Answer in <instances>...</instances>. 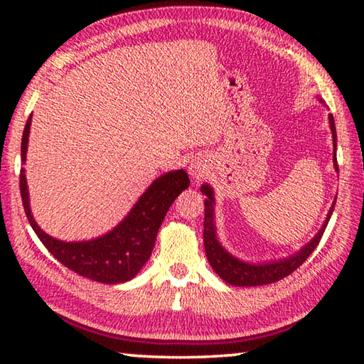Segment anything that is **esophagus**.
Instances as JSON below:
<instances>
[{
    "label": "esophagus",
    "mask_w": 364,
    "mask_h": 364,
    "mask_svg": "<svg viewBox=\"0 0 364 364\" xmlns=\"http://www.w3.org/2000/svg\"><path fill=\"white\" fill-rule=\"evenodd\" d=\"M188 170H189L191 180H193L194 183H199L202 178H204V175L207 173V165H205L204 160L196 157V159L191 160Z\"/></svg>",
    "instance_id": "34e87169"
}]
</instances>
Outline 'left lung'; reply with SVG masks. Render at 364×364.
Wrapping results in <instances>:
<instances>
[{
	"instance_id": "1",
	"label": "left lung",
	"mask_w": 364,
	"mask_h": 364,
	"mask_svg": "<svg viewBox=\"0 0 364 364\" xmlns=\"http://www.w3.org/2000/svg\"><path fill=\"white\" fill-rule=\"evenodd\" d=\"M318 101L326 106V102L318 97ZM329 119V128L332 133V164H334V170L338 173V165H337V134H336V123L332 114L328 115ZM200 193L204 194L207 199L204 202V247L207 260L210 263L215 273H217L226 284L237 286V287H255L263 284H271L282 278H286L297 269L301 263H304L308 257L311 255V252L316 249V245L321 241V236L328 226L331 215L334 212L336 199L329 208L328 215L323 226L319 228V231L311 237L310 242H306L304 247H300L295 254L278 258V260H268V262H245L241 258L232 255L223 244L220 242L218 232H217V223H215V191L208 183H204L200 186Z\"/></svg>"
}]
</instances>
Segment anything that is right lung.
I'll list each match as a JSON object with an SVG mask.
<instances>
[{"instance_id":"add662e5","label":"right lung","mask_w":364,"mask_h":364,"mask_svg":"<svg viewBox=\"0 0 364 364\" xmlns=\"http://www.w3.org/2000/svg\"><path fill=\"white\" fill-rule=\"evenodd\" d=\"M30 127H32V115L28 117L22 134V164H26L27 160ZM188 186L189 178L183 168L167 171L149 184V188L134 202L132 210L112 230L83 241H60L43 231L35 221L30 208L26 168L21 170L23 210L43 245L64 267L75 271L83 278L102 284H123L139 273L151 258L159 228L168 208Z\"/></svg>"}]
</instances>
